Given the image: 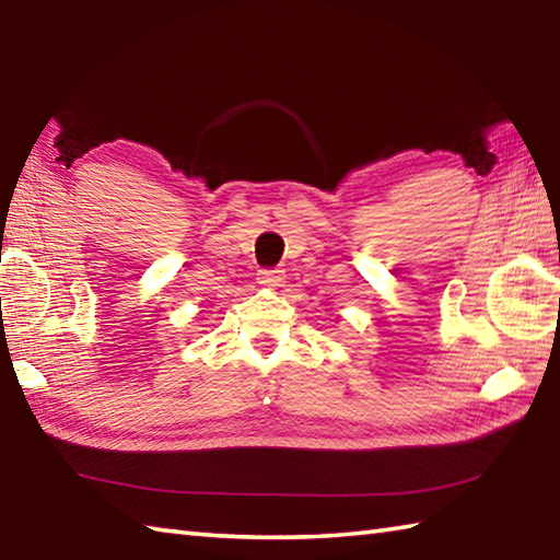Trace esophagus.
Segmentation results:
<instances>
[{
	"label": "esophagus",
	"mask_w": 560,
	"mask_h": 560,
	"mask_svg": "<svg viewBox=\"0 0 560 560\" xmlns=\"http://www.w3.org/2000/svg\"><path fill=\"white\" fill-rule=\"evenodd\" d=\"M258 282L266 284V288H280V284L284 282V276H282V270L264 268V270H258Z\"/></svg>",
	"instance_id": "esophagus-1"
}]
</instances>
